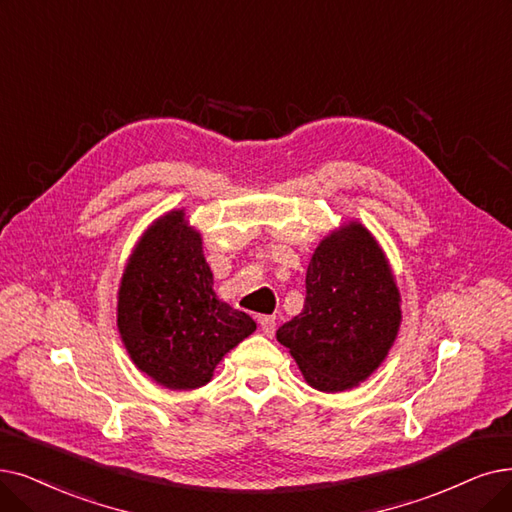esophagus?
Returning <instances> with one entry per match:
<instances>
[{
	"label": "esophagus",
	"instance_id": "esophagus-1",
	"mask_svg": "<svg viewBox=\"0 0 512 512\" xmlns=\"http://www.w3.org/2000/svg\"><path fill=\"white\" fill-rule=\"evenodd\" d=\"M258 323H260L262 334L273 336V332H275V317H273V315H260V317H258Z\"/></svg>",
	"mask_w": 512,
	"mask_h": 512
}]
</instances>
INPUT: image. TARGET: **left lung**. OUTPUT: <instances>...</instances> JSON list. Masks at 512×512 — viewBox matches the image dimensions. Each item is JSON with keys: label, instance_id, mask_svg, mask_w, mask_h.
<instances>
[{"label": "left lung", "instance_id": "8db88e82", "mask_svg": "<svg viewBox=\"0 0 512 512\" xmlns=\"http://www.w3.org/2000/svg\"><path fill=\"white\" fill-rule=\"evenodd\" d=\"M401 298L384 252L363 224L327 235L306 269L304 309L277 330L304 380L338 393L370 378L401 323Z\"/></svg>", "mask_w": 512, "mask_h": 512}]
</instances>
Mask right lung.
<instances>
[{"instance_id": "obj_1", "label": "right lung", "mask_w": 512, "mask_h": 512, "mask_svg": "<svg viewBox=\"0 0 512 512\" xmlns=\"http://www.w3.org/2000/svg\"><path fill=\"white\" fill-rule=\"evenodd\" d=\"M212 285L185 210L157 218L128 258L117 294L119 334L138 370L172 391L208 384L220 359L256 330Z\"/></svg>"}]
</instances>
